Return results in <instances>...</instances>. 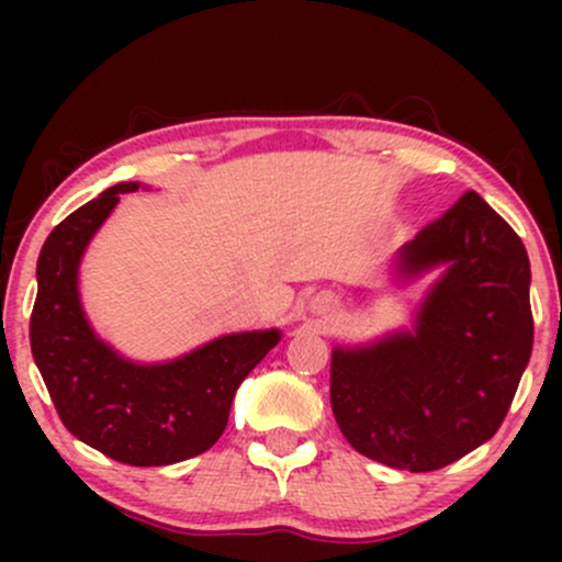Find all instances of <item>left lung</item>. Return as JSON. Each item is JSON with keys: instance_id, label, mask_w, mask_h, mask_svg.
Returning a JSON list of instances; mask_svg holds the SVG:
<instances>
[{"instance_id": "left-lung-1", "label": "left lung", "mask_w": 562, "mask_h": 562, "mask_svg": "<svg viewBox=\"0 0 562 562\" xmlns=\"http://www.w3.org/2000/svg\"><path fill=\"white\" fill-rule=\"evenodd\" d=\"M443 267L412 330L333 348L330 404L359 454L428 473L486 443L505 420L533 346L526 245L468 190L415 240L396 274Z\"/></svg>"}]
</instances>
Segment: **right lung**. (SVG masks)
I'll return each instance as SVG.
<instances>
[{
	"label": "right lung",
	"mask_w": 562,
	"mask_h": 562,
	"mask_svg": "<svg viewBox=\"0 0 562 562\" xmlns=\"http://www.w3.org/2000/svg\"><path fill=\"white\" fill-rule=\"evenodd\" d=\"M139 182L108 187L63 218L42 245L31 353L60 420L79 441L134 468L203 454L229 420L237 385L280 344V330L232 333L160 364L115 353L89 327L79 301V263L94 232Z\"/></svg>",
	"instance_id": "obj_1"
}]
</instances>
